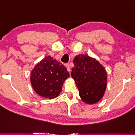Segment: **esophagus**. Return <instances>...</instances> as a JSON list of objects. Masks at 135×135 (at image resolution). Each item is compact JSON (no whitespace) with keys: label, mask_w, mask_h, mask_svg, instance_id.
<instances>
[{"label":"esophagus","mask_w":135,"mask_h":135,"mask_svg":"<svg viewBox=\"0 0 135 135\" xmlns=\"http://www.w3.org/2000/svg\"><path fill=\"white\" fill-rule=\"evenodd\" d=\"M66 69H67V70L69 71V72H70V66L69 65H66Z\"/></svg>","instance_id":"esophagus-1"}]
</instances>
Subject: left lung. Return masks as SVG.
<instances>
[{
	"label": "left lung",
	"instance_id": "obj_1",
	"mask_svg": "<svg viewBox=\"0 0 135 135\" xmlns=\"http://www.w3.org/2000/svg\"><path fill=\"white\" fill-rule=\"evenodd\" d=\"M71 75L75 80L84 102L94 104L103 97L107 83L105 68L95 58L79 55L74 59Z\"/></svg>",
	"mask_w": 135,
	"mask_h": 135
}]
</instances>
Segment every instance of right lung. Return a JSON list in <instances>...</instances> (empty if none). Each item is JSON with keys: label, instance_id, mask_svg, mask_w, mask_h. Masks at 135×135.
Returning a JSON list of instances; mask_svg holds the SVG:
<instances>
[{"label": "right lung", "instance_id": "1", "mask_svg": "<svg viewBox=\"0 0 135 135\" xmlns=\"http://www.w3.org/2000/svg\"><path fill=\"white\" fill-rule=\"evenodd\" d=\"M70 76L66 67L50 56L39 61L30 74V82L36 93L49 100L60 95L65 80Z\"/></svg>", "mask_w": 135, "mask_h": 135}]
</instances>
